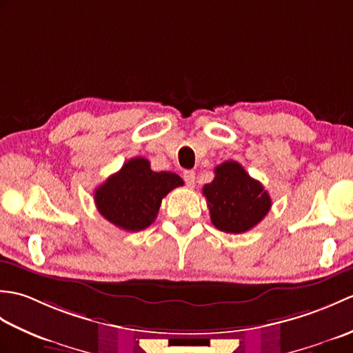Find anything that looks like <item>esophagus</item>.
<instances>
[{
  "instance_id": "1",
  "label": "esophagus",
  "mask_w": 353,
  "mask_h": 353,
  "mask_svg": "<svg viewBox=\"0 0 353 353\" xmlns=\"http://www.w3.org/2000/svg\"><path fill=\"white\" fill-rule=\"evenodd\" d=\"M183 179H185V182H186V185L190 186V188H194V186H196V172H194V171H185Z\"/></svg>"
}]
</instances>
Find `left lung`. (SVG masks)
Here are the masks:
<instances>
[{
    "mask_svg": "<svg viewBox=\"0 0 353 353\" xmlns=\"http://www.w3.org/2000/svg\"><path fill=\"white\" fill-rule=\"evenodd\" d=\"M214 172V181L203 186L214 226L226 234H243L256 226L272 208L262 183L235 161L220 163Z\"/></svg>",
    "mask_w": 353,
    "mask_h": 353,
    "instance_id": "8db88e82",
    "label": "left lung"
}]
</instances>
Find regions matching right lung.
<instances>
[{
    "mask_svg": "<svg viewBox=\"0 0 353 353\" xmlns=\"http://www.w3.org/2000/svg\"><path fill=\"white\" fill-rule=\"evenodd\" d=\"M182 185L174 172H156L144 157H133L95 190L94 200L108 221L127 232H139L154 221L162 199Z\"/></svg>",
    "mask_w": 353,
    "mask_h": 353,
    "instance_id": "right-lung-1",
    "label": "right lung"
}]
</instances>
